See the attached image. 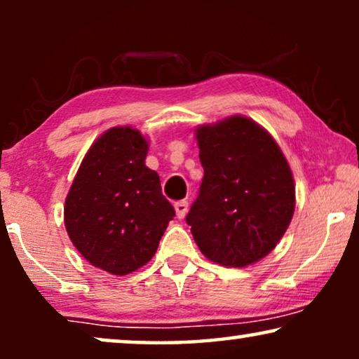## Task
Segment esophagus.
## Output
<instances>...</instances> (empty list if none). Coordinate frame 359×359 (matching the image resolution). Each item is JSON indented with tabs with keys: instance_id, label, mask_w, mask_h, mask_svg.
Returning a JSON list of instances; mask_svg holds the SVG:
<instances>
[{
	"instance_id": "obj_1",
	"label": "esophagus",
	"mask_w": 359,
	"mask_h": 359,
	"mask_svg": "<svg viewBox=\"0 0 359 359\" xmlns=\"http://www.w3.org/2000/svg\"><path fill=\"white\" fill-rule=\"evenodd\" d=\"M175 210H176V217L183 219L186 212H188V201H178V203H175Z\"/></svg>"
}]
</instances>
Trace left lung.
I'll return each mask as SVG.
<instances>
[{
	"instance_id": "1",
	"label": "left lung",
	"mask_w": 359,
	"mask_h": 359,
	"mask_svg": "<svg viewBox=\"0 0 359 359\" xmlns=\"http://www.w3.org/2000/svg\"><path fill=\"white\" fill-rule=\"evenodd\" d=\"M204 178L186 222L201 252L243 268L273 252L291 224L296 186L276 140L243 116L196 129Z\"/></svg>"
}]
</instances>
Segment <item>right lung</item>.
<instances>
[{"instance_id": "right-lung-1", "label": "right lung", "mask_w": 359, "mask_h": 359, "mask_svg": "<svg viewBox=\"0 0 359 359\" xmlns=\"http://www.w3.org/2000/svg\"><path fill=\"white\" fill-rule=\"evenodd\" d=\"M149 142L112 127L90 147L65 199L72 243L93 266L124 276L154 257L175 209L145 166Z\"/></svg>"}]
</instances>
